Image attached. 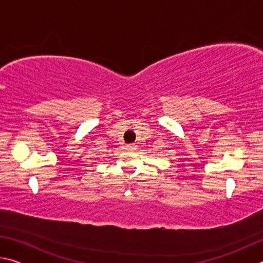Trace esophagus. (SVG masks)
Here are the masks:
<instances>
[{"label": "esophagus", "instance_id": "esophagus-1", "mask_svg": "<svg viewBox=\"0 0 263 263\" xmlns=\"http://www.w3.org/2000/svg\"><path fill=\"white\" fill-rule=\"evenodd\" d=\"M126 148L127 149H135L136 145L135 144H128V145H126Z\"/></svg>", "mask_w": 263, "mask_h": 263}]
</instances>
